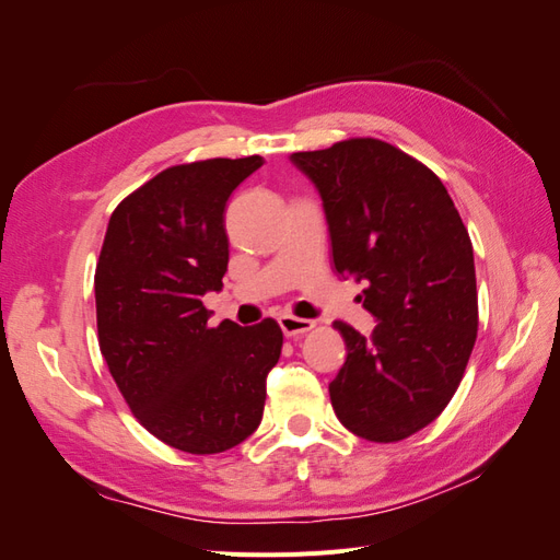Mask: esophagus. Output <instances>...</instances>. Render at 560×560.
<instances>
[{
	"instance_id": "obj_1",
	"label": "esophagus",
	"mask_w": 560,
	"mask_h": 560,
	"mask_svg": "<svg viewBox=\"0 0 560 560\" xmlns=\"http://www.w3.org/2000/svg\"><path fill=\"white\" fill-rule=\"evenodd\" d=\"M280 322V329L284 331V336L290 338H299L303 334H308L311 329H315V322L313 319H306V317H296V315H280L278 317Z\"/></svg>"
}]
</instances>
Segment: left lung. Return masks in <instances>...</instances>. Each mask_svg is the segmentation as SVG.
I'll use <instances>...</instances> for the list:
<instances>
[{
    "mask_svg": "<svg viewBox=\"0 0 560 560\" xmlns=\"http://www.w3.org/2000/svg\"><path fill=\"white\" fill-rule=\"evenodd\" d=\"M292 163L317 186L338 276L364 282L371 336L346 322L348 358L329 383L341 425L393 444L446 409L477 341L479 299L469 233L428 165L374 138Z\"/></svg>",
    "mask_w": 560,
    "mask_h": 560,
    "instance_id": "left-lung-1",
    "label": "left lung"
}]
</instances>
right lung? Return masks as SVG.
I'll return each instance as SVG.
<instances>
[{
	"mask_svg": "<svg viewBox=\"0 0 560 560\" xmlns=\"http://www.w3.org/2000/svg\"><path fill=\"white\" fill-rule=\"evenodd\" d=\"M261 156L173 165L118 202L95 268L100 352L132 416L163 444L222 453L259 428L282 329L210 325L229 266L226 200Z\"/></svg>",
	"mask_w": 560,
	"mask_h": 560,
	"instance_id": "obj_1",
	"label": "right lung"
}]
</instances>
